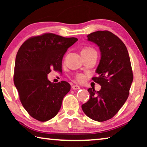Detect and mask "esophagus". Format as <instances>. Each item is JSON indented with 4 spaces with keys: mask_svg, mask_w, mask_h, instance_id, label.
Here are the masks:
<instances>
[{
    "mask_svg": "<svg viewBox=\"0 0 147 147\" xmlns=\"http://www.w3.org/2000/svg\"><path fill=\"white\" fill-rule=\"evenodd\" d=\"M72 89H73V90H78V89H80V87L78 85H73V86H72Z\"/></svg>",
    "mask_w": 147,
    "mask_h": 147,
    "instance_id": "obj_1",
    "label": "esophagus"
}]
</instances>
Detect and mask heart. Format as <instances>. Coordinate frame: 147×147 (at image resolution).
<instances>
[{
	"mask_svg": "<svg viewBox=\"0 0 147 147\" xmlns=\"http://www.w3.org/2000/svg\"><path fill=\"white\" fill-rule=\"evenodd\" d=\"M93 49L91 47H85L82 49V52H85V51H93ZM77 80H79V81H81L82 80V76L81 75H78L77 76Z\"/></svg>",
	"mask_w": 147,
	"mask_h": 147,
	"instance_id": "obj_1",
	"label": "heart"
}]
</instances>
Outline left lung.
<instances>
[{
	"mask_svg": "<svg viewBox=\"0 0 147 147\" xmlns=\"http://www.w3.org/2000/svg\"><path fill=\"white\" fill-rule=\"evenodd\" d=\"M88 41L99 47L100 63L92 80L101 86L100 91L88 89L90 99L82 104L86 116L98 122L112 118L127 100L133 80L128 52L124 43L111 32L98 31L88 36Z\"/></svg>",
	"mask_w": 147,
	"mask_h": 147,
	"instance_id": "8db88e82",
	"label": "left lung"
}]
</instances>
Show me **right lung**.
Wrapping results in <instances>:
<instances>
[{"mask_svg": "<svg viewBox=\"0 0 147 147\" xmlns=\"http://www.w3.org/2000/svg\"><path fill=\"white\" fill-rule=\"evenodd\" d=\"M78 39L53 33L29 38L23 43L15 59L14 84L22 105L30 116L41 122L57 115L70 84L51 83L47 74L61 71L63 57Z\"/></svg>", "mask_w": 147, "mask_h": 147, "instance_id": "right-lung-1", "label": "right lung"}]
</instances>
